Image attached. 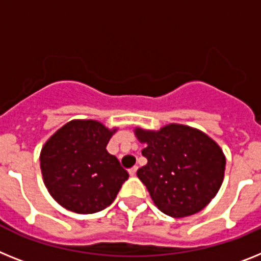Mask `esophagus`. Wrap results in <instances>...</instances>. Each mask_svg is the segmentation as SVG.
Instances as JSON below:
<instances>
[{"mask_svg": "<svg viewBox=\"0 0 261 261\" xmlns=\"http://www.w3.org/2000/svg\"><path fill=\"white\" fill-rule=\"evenodd\" d=\"M137 170H138L137 166H134L133 168H130V170H128V174H130V176H135V175H137Z\"/></svg>", "mask_w": 261, "mask_h": 261, "instance_id": "esophagus-1", "label": "esophagus"}]
</instances>
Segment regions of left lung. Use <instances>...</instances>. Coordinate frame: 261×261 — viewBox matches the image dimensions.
<instances>
[{
  "instance_id": "left-lung-1",
  "label": "left lung",
  "mask_w": 261,
  "mask_h": 261,
  "mask_svg": "<svg viewBox=\"0 0 261 261\" xmlns=\"http://www.w3.org/2000/svg\"><path fill=\"white\" fill-rule=\"evenodd\" d=\"M134 133L146 144L142 154L147 158L138 178L163 214L186 218L215 198L224 179L225 156L212 138L179 123L156 131L135 127Z\"/></svg>"
}]
</instances>
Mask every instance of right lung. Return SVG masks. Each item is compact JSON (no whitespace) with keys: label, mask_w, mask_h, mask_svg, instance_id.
<instances>
[{"label":"right lung","mask_w":261,"mask_h":261,"mask_svg":"<svg viewBox=\"0 0 261 261\" xmlns=\"http://www.w3.org/2000/svg\"><path fill=\"white\" fill-rule=\"evenodd\" d=\"M117 127L93 119L63 124L43 144L39 161L53 199L75 214L102 211L117 198L128 172L106 146Z\"/></svg>","instance_id":"right-lung-1"}]
</instances>
